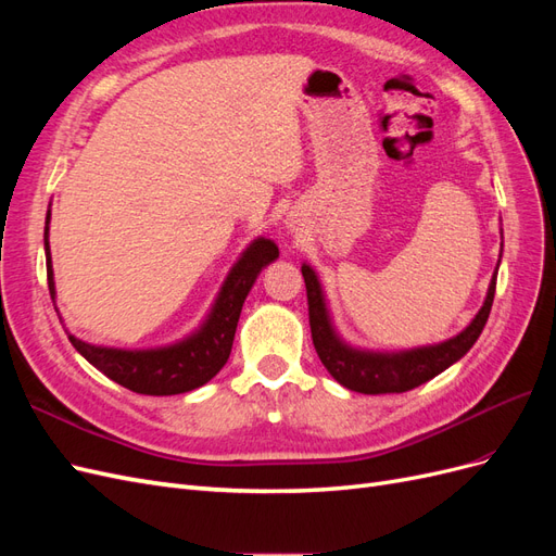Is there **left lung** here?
I'll list each match as a JSON object with an SVG mask.
<instances>
[{
    "mask_svg": "<svg viewBox=\"0 0 556 556\" xmlns=\"http://www.w3.org/2000/svg\"><path fill=\"white\" fill-rule=\"evenodd\" d=\"M503 239V231H501ZM503 250V241H501ZM501 262V260H498ZM301 274L306 280L308 294V317H311V333L313 345L319 362L325 364L327 371L339 380L343 387L359 394H399L415 390L427 380L443 374L447 366L459 362L466 352L473 348L480 339V333L490 317L494 292H496V271L492 274L490 290H486L484 304L478 315L470 319V325L462 329L457 336L447 341L433 345H419L399 352H380V350H364L350 345L343 336L336 331L333 319L329 313L327 296L319 282L315 268L311 264H301Z\"/></svg>",
    "mask_w": 556,
    "mask_h": 556,
    "instance_id": "1",
    "label": "left lung"
}]
</instances>
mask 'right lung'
<instances>
[{
	"mask_svg": "<svg viewBox=\"0 0 556 556\" xmlns=\"http://www.w3.org/2000/svg\"><path fill=\"white\" fill-rule=\"evenodd\" d=\"M48 225L50 211L46 213L43 248L48 290L50 299L55 301L58 292L53 278V257H50L48 243ZM276 260L278 245L271 239L257 237L255 241H250V245L241 252V257L229 268L220 292H217L208 315L204 317V323L176 343L127 350L86 343L76 339L74 333H70V341L97 371H102L106 378L127 387L131 392L148 396H172L192 392L197 387L206 384L213 376H217V371L227 364L243 301L252 290V285H255L257 276L262 274V268Z\"/></svg>",
	"mask_w": 556,
	"mask_h": 556,
	"instance_id": "obj_1",
	"label": "right lung"
}]
</instances>
